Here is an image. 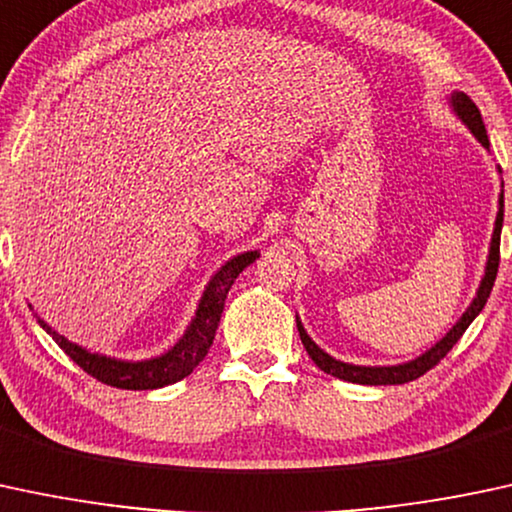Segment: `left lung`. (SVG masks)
Segmentation results:
<instances>
[{"mask_svg":"<svg viewBox=\"0 0 512 512\" xmlns=\"http://www.w3.org/2000/svg\"><path fill=\"white\" fill-rule=\"evenodd\" d=\"M450 108H452V113H455V116L462 120L464 125H467L469 132H472L476 140L481 142V147L488 149V135H486L484 120H481V113H479V108H476V103L469 99L464 91H452V94H450ZM498 171H501V169H498ZM501 229H503V193L498 195V215H496V222H493L491 246H488L484 278H481L479 290H476L474 300L467 307V312H464L462 317L455 321V326H452V329L447 331L445 336H442L440 341L435 343V346H430L426 353H421L418 358L406 360V363H399V365H353V363H343V360H336L333 355L326 353V350H321L317 343L309 338V333L302 326L300 317H295L297 319V331H300V338H302L304 348H307L309 358H312L314 365H317L319 370H324L326 375L338 377V380L353 382V384H404V382L418 380L421 375H426L430 367L438 365L440 360L445 358L447 353H450V348L455 346L459 338H462V333L469 329V324H472V321L481 314V309L486 307L488 295H491L493 283H496L498 261H501Z\"/></svg>","mask_w":512,"mask_h":512,"instance_id":"8db88e82","label":"left lung"}]
</instances>
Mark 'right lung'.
Here are the masks:
<instances>
[{"instance_id":"obj_1","label":"right lung","mask_w":512,"mask_h":512,"mask_svg":"<svg viewBox=\"0 0 512 512\" xmlns=\"http://www.w3.org/2000/svg\"><path fill=\"white\" fill-rule=\"evenodd\" d=\"M261 256L258 251H244V254L232 256L225 266H220L212 278L205 285L203 297L198 300V309H195L191 324L186 326L183 336L174 343L166 353L154 355L147 360H120L111 358V355L94 353V350H86L77 343L67 341L65 336H60L48 321H43L36 314L38 324L53 336V341L65 350L67 355L77 363L86 375L96 377L103 384H111L118 389H159L166 384H174L188 377L198 367L200 360L208 355L212 346V338H215L217 324H220L222 309H225V300L229 287L234 285L237 275L244 271L249 263H254ZM31 307V304H28Z\"/></svg>"}]
</instances>
